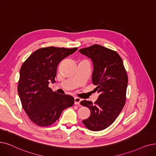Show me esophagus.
Here are the masks:
<instances>
[{"mask_svg": "<svg viewBox=\"0 0 156 156\" xmlns=\"http://www.w3.org/2000/svg\"><path fill=\"white\" fill-rule=\"evenodd\" d=\"M80 101H81V100H80V98L76 97L74 98V104L76 105H79Z\"/></svg>", "mask_w": 156, "mask_h": 156, "instance_id": "obj_1", "label": "esophagus"}]
</instances>
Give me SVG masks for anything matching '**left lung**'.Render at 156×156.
<instances>
[{
    "label": "left lung",
    "mask_w": 156,
    "mask_h": 156,
    "mask_svg": "<svg viewBox=\"0 0 156 156\" xmlns=\"http://www.w3.org/2000/svg\"><path fill=\"white\" fill-rule=\"evenodd\" d=\"M93 63L92 83L99 93L97 101H83L80 104L90 109L91 115L83 120L85 127L100 131L109 127L120 115L126 101L128 76L122 59L116 51L100 45L79 50Z\"/></svg>",
    "instance_id": "obj_1"
}]
</instances>
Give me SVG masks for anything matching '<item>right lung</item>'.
Returning a JSON list of instances; mask_svg holds the SVG:
<instances>
[{
    "mask_svg": "<svg viewBox=\"0 0 156 156\" xmlns=\"http://www.w3.org/2000/svg\"><path fill=\"white\" fill-rule=\"evenodd\" d=\"M77 50V47L41 48L22 64L18 93L23 110L30 121L38 126L52 125L64 109L73 105V97L58 94L49 88L48 84L55 83L60 62Z\"/></svg>",
    "mask_w": 156,
    "mask_h": 156,
    "instance_id": "right-lung-1",
    "label": "right lung"
}]
</instances>
